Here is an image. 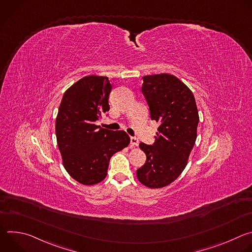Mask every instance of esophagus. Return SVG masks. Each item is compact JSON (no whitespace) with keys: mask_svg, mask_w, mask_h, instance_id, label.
Wrapping results in <instances>:
<instances>
[{"mask_svg":"<svg viewBox=\"0 0 252 252\" xmlns=\"http://www.w3.org/2000/svg\"><path fill=\"white\" fill-rule=\"evenodd\" d=\"M138 145V139L136 137L130 138V148H135Z\"/></svg>","mask_w":252,"mask_h":252,"instance_id":"obj_1","label":"esophagus"}]
</instances>
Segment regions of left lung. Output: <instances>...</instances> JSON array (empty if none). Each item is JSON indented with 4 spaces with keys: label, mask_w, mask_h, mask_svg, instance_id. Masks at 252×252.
<instances>
[{
    "label": "left lung",
    "mask_w": 252,
    "mask_h": 252,
    "mask_svg": "<svg viewBox=\"0 0 252 252\" xmlns=\"http://www.w3.org/2000/svg\"><path fill=\"white\" fill-rule=\"evenodd\" d=\"M141 92L151 119L160 123L154 146L140 142L147 162L136 170L140 184L161 189L182 174L197 136L199 122L194 95L181 80L169 74L142 77Z\"/></svg>",
    "instance_id": "1"
}]
</instances>
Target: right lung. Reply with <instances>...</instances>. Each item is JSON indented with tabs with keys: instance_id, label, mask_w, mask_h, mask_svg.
<instances>
[{
	"instance_id": "1",
	"label": "right lung",
	"mask_w": 252,
	"mask_h": 252,
	"mask_svg": "<svg viewBox=\"0 0 252 252\" xmlns=\"http://www.w3.org/2000/svg\"><path fill=\"white\" fill-rule=\"evenodd\" d=\"M111 91L107 77L87 76L64 92L59 107L56 135L63 164L84 186L103 181L113 155L130 142L124 130L113 131L94 125L110 110Z\"/></svg>"
}]
</instances>
